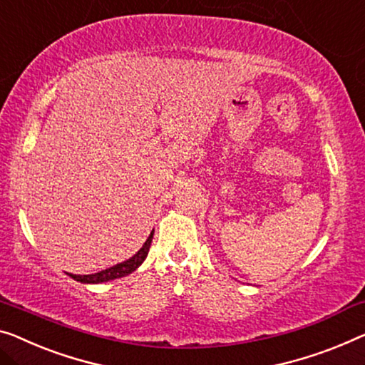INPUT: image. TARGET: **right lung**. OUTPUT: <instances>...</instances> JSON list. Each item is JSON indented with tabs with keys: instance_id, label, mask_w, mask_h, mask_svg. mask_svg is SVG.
<instances>
[{
	"instance_id": "right-lung-1",
	"label": "right lung",
	"mask_w": 365,
	"mask_h": 365,
	"mask_svg": "<svg viewBox=\"0 0 365 365\" xmlns=\"http://www.w3.org/2000/svg\"><path fill=\"white\" fill-rule=\"evenodd\" d=\"M152 237H154V231L150 232L148 241L144 242V246L139 249L138 254H134L133 257L124 260V262H121V264H116L110 269L96 272V274H90V275H73V274H68V275L72 277L73 280L81 282V284H101V282H110V280H114V279H121V277H126V275L130 274V272H134L135 269H138L139 265L144 262V259L148 257Z\"/></svg>"
}]
</instances>
